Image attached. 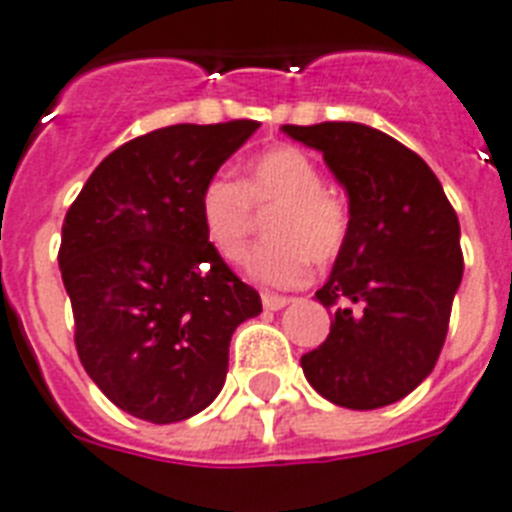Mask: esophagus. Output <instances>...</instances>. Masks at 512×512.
Segmentation results:
<instances>
[{
	"label": "esophagus",
	"instance_id": "34e87169",
	"mask_svg": "<svg viewBox=\"0 0 512 512\" xmlns=\"http://www.w3.org/2000/svg\"><path fill=\"white\" fill-rule=\"evenodd\" d=\"M261 304H264V309H269V312H277V309L290 304V298L275 296V293H264V296H261Z\"/></svg>",
	"mask_w": 512,
	"mask_h": 512
}]
</instances>
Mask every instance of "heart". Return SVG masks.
Returning <instances> with one entry per match:
<instances>
[{"mask_svg":"<svg viewBox=\"0 0 512 512\" xmlns=\"http://www.w3.org/2000/svg\"><path fill=\"white\" fill-rule=\"evenodd\" d=\"M320 163L301 147L277 145L248 161L243 179L214 174L200 190L198 214L208 245L227 264L248 256L256 214L267 211V243L248 261V275L269 288H298L312 264L338 259L349 240V200L322 185Z\"/></svg>","mask_w":512,"mask_h":512,"instance_id":"heart-1","label":"heart"}]
</instances>
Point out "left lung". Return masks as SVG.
Instances as JSON below:
<instances>
[{
	"instance_id": "obj_1",
	"label": "left lung",
	"mask_w": 512,
	"mask_h": 512,
	"mask_svg": "<svg viewBox=\"0 0 512 512\" xmlns=\"http://www.w3.org/2000/svg\"><path fill=\"white\" fill-rule=\"evenodd\" d=\"M320 150L349 192L351 230L320 304L330 335L301 357L327 402L378 410L415 391L441 354L463 280L460 222L428 163L394 137L351 121L285 124Z\"/></svg>"
}]
</instances>
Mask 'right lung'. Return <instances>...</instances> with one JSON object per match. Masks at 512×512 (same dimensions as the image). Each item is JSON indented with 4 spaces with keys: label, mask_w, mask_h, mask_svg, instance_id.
Masks as SVG:
<instances>
[{
    "label": "right lung",
    "mask_w": 512,
    "mask_h": 512,
    "mask_svg": "<svg viewBox=\"0 0 512 512\" xmlns=\"http://www.w3.org/2000/svg\"><path fill=\"white\" fill-rule=\"evenodd\" d=\"M259 121L177 124L126 142L92 171L63 222L60 272L84 370L110 402L177 423L214 402L235 327L261 312L208 245L200 190Z\"/></svg>",
    "instance_id": "1"
}]
</instances>
